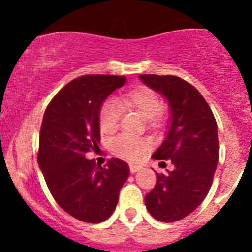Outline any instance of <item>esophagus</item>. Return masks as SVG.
<instances>
[{"mask_svg": "<svg viewBox=\"0 0 252 252\" xmlns=\"http://www.w3.org/2000/svg\"><path fill=\"white\" fill-rule=\"evenodd\" d=\"M140 168H141V166L135 165V164H130V165H128V169H130V173H132V174H135L136 171H139Z\"/></svg>", "mask_w": 252, "mask_h": 252, "instance_id": "34e87169", "label": "esophagus"}]
</instances>
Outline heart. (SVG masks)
<instances>
[{
	"instance_id": "b5f03b06",
	"label": "heart",
	"mask_w": 252,
	"mask_h": 252,
	"mask_svg": "<svg viewBox=\"0 0 252 252\" xmlns=\"http://www.w3.org/2000/svg\"><path fill=\"white\" fill-rule=\"evenodd\" d=\"M120 101L125 107H130L141 113L144 117L149 119L150 121H157L161 119L162 112L160 110L161 101L159 95L153 88L148 86H136L121 94ZM120 112L119 106L112 101H106L102 103L98 113L99 128L104 133H112L117 130L120 124ZM149 148V142L145 139L128 135H121L116 137L111 144V149L113 153L120 158L126 160L140 159L142 154L145 153Z\"/></svg>"
}]
</instances>
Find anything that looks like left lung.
<instances>
[{"label":"left lung","mask_w":252,"mask_h":252,"mask_svg":"<svg viewBox=\"0 0 252 252\" xmlns=\"http://www.w3.org/2000/svg\"><path fill=\"white\" fill-rule=\"evenodd\" d=\"M169 102L170 128L154 159L171 161L168 174L157 173V184L145 197L149 213L161 222L187 217L203 202L218 162L217 122L197 88L175 75L140 74Z\"/></svg>","instance_id":"1"}]
</instances>
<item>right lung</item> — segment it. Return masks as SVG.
Instances as JSON below:
<instances>
[{"label":"right lung","mask_w":252,"mask_h":252,"mask_svg":"<svg viewBox=\"0 0 252 252\" xmlns=\"http://www.w3.org/2000/svg\"><path fill=\"white\" fill-rule=\"evenodd\" d=\"M126 82L124 75L88 74L69 82L46 107L40 128L37 162L58 204L87 223L106 221L130 175L127 164L111 158L106 166L86 159L101 141L102 103Z\"/></svg>","instance_id":"obj_1"}]
</instances>
